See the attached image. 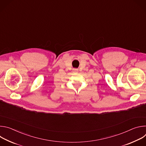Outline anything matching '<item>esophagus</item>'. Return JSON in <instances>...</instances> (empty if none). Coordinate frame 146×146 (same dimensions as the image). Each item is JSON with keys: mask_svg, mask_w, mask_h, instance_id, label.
I'll return each mask as SVG.
<instances>
[{"mask_svg": "<svg viewBox=\"0 0 146 146\" xmlns=\"http://www.w3.org/2000/svg\"><path fill=\"white\" fill-rule=\"evenodd\" d=\"M74 72H78V70L74 69Z\"/></svg>", "mask_w": 146, "mask_h": 146, "instance_id": "1", "label": "esophagus"}]
</instances>
